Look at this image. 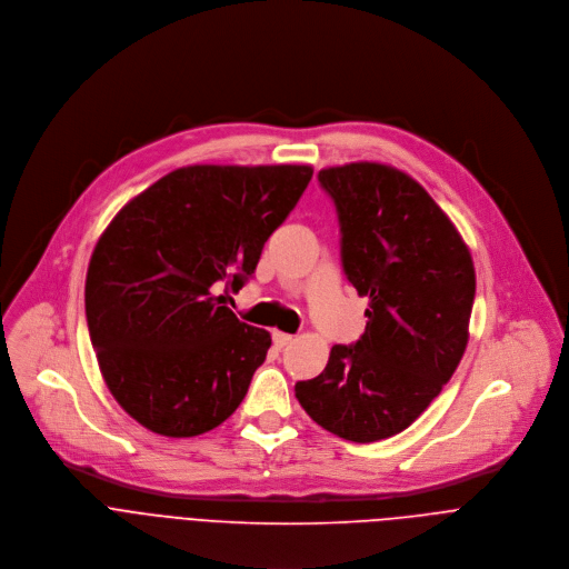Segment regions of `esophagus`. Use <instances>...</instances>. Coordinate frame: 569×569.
<instances>
[{
  "instance_id": "obj_1",
  "label": "esophagus",
  "mask_w": 569,
  "mask_h": 569,
  "mask_svg": "<svg viewBox=\"0 0 569 569\" xmlns=\"http://www.w3.org/2000/svg\"><path fill=\"white\" fill-rule=\"evenodd\" d=\"M291 340H293V336L291 333H284V331H273V346L276 348H287L289 343H291Z\"/></svg>"
}]
</instances>
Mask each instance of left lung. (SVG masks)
<instances>
[{"instance_id": "left-lung-1", "label": "left lung", "mask_w": 569, "mask_h": 569, "mask_svg": "<svg viewBox=\"0 0 569 569\" xmlns=\"http://www.w3.org/2000/svg\"><path fill=\"white\" fill-rule=\"evenodd\" d=\"M340 262L370 298L355 346H333L325 370L296 383V399L325 430L379 441L406 430L458 370L476 298V269L462 236L406 172L383 163L325 168Z\"/></svg>"}]
</instances>
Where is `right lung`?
I'll return each mask as SVG.
<instances>
[{
  "mask_svg": "<svg viewBox=\"0 0 569 569\" xmlns=\"http://www.w3.org/2000/svg\"><path fill=\"white\" fill-rule=\"evenodd\" d=\"M311 174L188 166L109 221L87 269V325L109 392L148 430L208 432L247 397L271 333L242 322L212 287L242 289Z\"/></svg>",
  "mask_w": 569,
  "mask_h": 569,
  "instance_id": "obj_1",
  "label": "right lung"
}]
</instances>
